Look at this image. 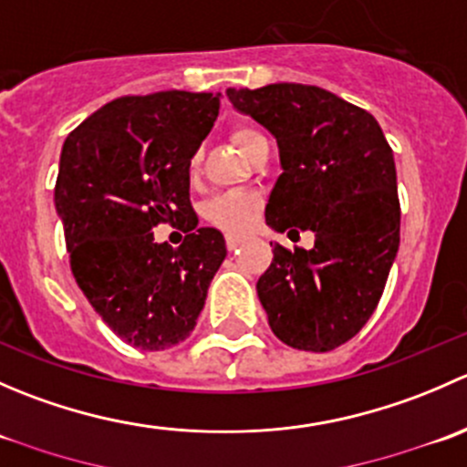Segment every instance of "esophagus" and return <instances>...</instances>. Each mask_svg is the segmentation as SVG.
<instances>
[{
  "label": "esophagus",
  "mask_w": 467,
  "mask_h": 467,
  "mask_svg": "<svg viewBox=\"0 0 467 467\" xmlns=\"http://www.w3.org/2000/svg\"><path fill=\"white\" fill-rule=\"evenodd\" d=\"M225 246H228V251H237L239 239L237 237H225Z\"/></svg>",
  "instance_id": "34e87169"
}]
</instances>
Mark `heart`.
<instances>
[{"label": "heart", "instance_id": "heart-1", "mask_svg": "<svg viewBox=\"0 0 467 467\" xmlns=\"http://www.w3.org/2000/svg\"><path fill=\"white\" fill-rule=\"evenodd\" d=\"M264 135L253 126H239L233 130V142L246 155L255 144L264 142ZM199 167V158L192 160V169ZM257 212H260V201L246 192H225V194L216 196L207 205V219L223 228L230 234H242L255 223Z\"/></svg>", "mask_w": 467, "mask_h": 467}]
</instances>
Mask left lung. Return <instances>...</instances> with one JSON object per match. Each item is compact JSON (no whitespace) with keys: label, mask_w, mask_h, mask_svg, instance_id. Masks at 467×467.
I'll list each match as a JSON object with an SVG mask.
<instances>
[{"label":"left lung","mask_w":467,"mask_h":467,"mask_svg":"<svg viewBox=\"0 0 467 467\" xmlns=\"http://www.w3.org/2000/svg\"><path fill=\"white\" fill-rule=\"evenodd\" d=\"M225 97L280 149L266 225L275 233L298 225L317 237L309 251L273 248L257 280L268 325L291 348L334 350L373 317L398 255L393 150L370 112L323 88L273 83L228 88Z\"/></svg>","instance_id":"8db88e82"}]
</instances>
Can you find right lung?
<instances>
[{
  "instance_id": "right-lung-1",
  "label": "right lung",
  "mask_w": 467,
  "mask_h": 467,
  "mask_svg": "<svg viewBox=\"0 0 467 467\" xmlns=\"http://www.w3.org/2000/svg\"><path fill=\"white\" fill-rule=\"evenodd\" d=\"M219 99L182 89L115 99L63 144L54 203L77 285L101 321L142 350L190 337L228 253L219 230L196 228L190 203V164ZM164 220L188 233L178 249L152 239Z\"/></svg>"
}]
</instances>
